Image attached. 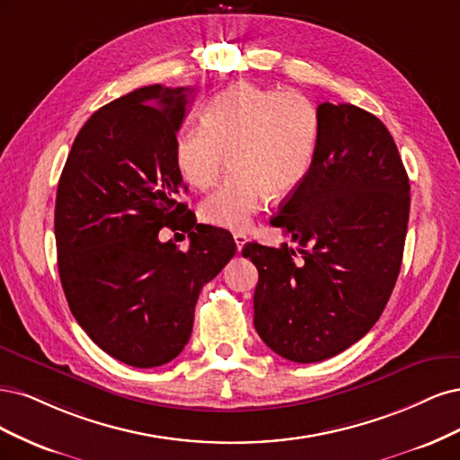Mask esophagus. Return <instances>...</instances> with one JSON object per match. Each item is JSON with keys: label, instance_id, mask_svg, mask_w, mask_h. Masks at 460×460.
Here are the masks:
<instances>
[{"label": "esophagus", "instance_id": "obj_1", "mask_svg": "<svg viewBox=\"0 0 460 460\" xmlns=\"http://www.w3.org/2000/svg\"><path fill=\"white\" fill-rule=\"evenodd\" d=\"M233 239H234V244H236V250H243L244 248V244L248 243V236L244 234V233H234L233 234Z\"/></svg>", "mask_w": 460, "mask_h": 460}]
</instances>
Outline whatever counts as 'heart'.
Wrapping results in <instances>:
<instances>
[{
    "instance_id": "b5f03b06",
    "label": "heart",
    "mask_w": 460,
    "mask_h": 460,
    "mask_svg": "<svg viewBox=\"0 0 460 460\" xmlns=\"http://www.w3.org/2000/svg\"><path fill=\"white\" fill-rule=\"evenodd\" d=\"M317 137V109L302 93L236 82L204 102L200 126L177 137L175 162L187 183L208 189L231 160L234 170L202 200L200 219L246 231L271 192L285 195L302 183Z\"/></svg>"
}]
</instances>
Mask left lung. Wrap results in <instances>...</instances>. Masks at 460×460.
Returning <instances> with one entry per match:
<instances>
[{
    "instance_id": "left-lung-1",
    "label": "left lung",
    "mask_w": 460,
    "mask_h": 460,
    "mask_svg": "<svg viewBox=\"0 0 460 460\" xmlns=\"http://www.w3.org/2000/svg\"><path fill=\"white\" fill-rule=\"evenodd\" d=\"M315 156L271 226L296 250L248 243L258 268L254 327L280 358L317 363L361 340L382 315L402 270L409 177L375 114L321 102Z\"/></svg>"
}]
</instances>
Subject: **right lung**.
<instances>
[{
	"mask_svg": "<svg viewBox=\"0 0 460 460\" xmlns=\"http://www.w3.org/2000/svg\"><path fill=\"white\" fill-rule=\"evenodd\" d=\"M189 87L146 85L101 107L72 143L57 187L55 241L74 319L114 359L151 368L190 338L202 287L234 256L229 231L180 202L177 131ZM162 226L190 233L187 252Z\"/></svg>",
	"mask_w": 460,
	"mask_h": 460,
	"instance_id": "add662e5",
	"label": "right lung"
}]
</instances>
